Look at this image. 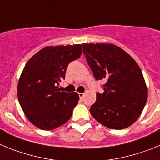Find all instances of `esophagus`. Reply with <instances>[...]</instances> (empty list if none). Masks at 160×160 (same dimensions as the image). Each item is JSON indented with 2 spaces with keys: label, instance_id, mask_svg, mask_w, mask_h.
Instances as JSON below:
<instances>
[{
  "label": "esophagus",
  "instance_id": "1",
  "mask_svg": "<svg viewBox=\"0 0 160 160\" xmlns=\"http://www.w3.org/2000/svg\"><path fill=\"white\" fill-rule=\"evenodd\" d=\"M84 93H82V92H79V97H80V99H82V98L84 97Z\"/></svg>",
  "mask_w": 160,
  "mask_h": 160
}]
</instances>
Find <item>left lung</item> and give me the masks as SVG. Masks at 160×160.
Segmentation results:
<instances>
[{"label": "left lung", "mask_w": 160, "mask_h": 160, "mask_svg": "<svg viewBox=\"0 0 160 160\" xmlns=\"http://www.w3.org/2000/svg\"><path fill=\"white\" fill-rule=\"evenodd\" d=\"M86 60L97 80H103V93L97 92L90 113L101 124L122 130L142 113L147 100L143 76L134 59L110 43H84Z\"/></svg>", "instance_id": "left-lung-1"}]
</instances>
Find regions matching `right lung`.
<instances>
[{
	"label": "right lung",
	"mask_w": 160,
	"mask_h": 160,
	"mask_svg": "<svg viewBox=\"0 0 160 160\" xmlns=\"http://www.w3.org/2000/svg\"><path fill=\"white\" fill-rule=\"evenodd\" d=\"M82 54V46L47 47L31 57L22 71L18 97L22 110L32 124L51 130L66 123L78 104L76 92H60L59 82L72 61Z\"/></svg>",
	"instance_id": "1"
}]
</instances>
